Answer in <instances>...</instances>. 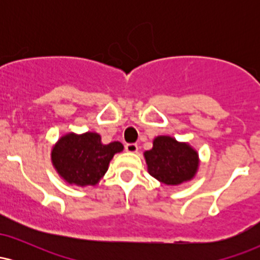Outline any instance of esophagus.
<instances>
[{
	"mask_svg": "<svg viewBox=\"0 0 260 260\" xmlns=\"http://www.w3.org/2000/svg\"><path fill=\"white\" fill-rule=\"evenodd\" d=\"M124 149L128 153H137L138 151V145L134 144V143H129V144L124 145Z\"/></svg>",
	"mask_w": 260,
	"mask_h": 260,
	"instance_id": "esophagus-1",
	"label": "esophagus"
}]
</instances>
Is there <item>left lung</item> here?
<instances>
[{
    "label": "left lung",
    "instance_id": "1",
    "mask_svg": "<svg viewBox=\"0 0 260 260\" xmlns=\"http://www.w3.org/2000/svg\"><path fill=\"white\" fill-rule=\"evenodd\" d=\"M148 172L168 186H178L194 177L199 168V155L188 143L170 136H159L153 148L144 153Z\"/></svg>",
    "mask_w": 260,
    "mask_h": 260
}]
</instances>
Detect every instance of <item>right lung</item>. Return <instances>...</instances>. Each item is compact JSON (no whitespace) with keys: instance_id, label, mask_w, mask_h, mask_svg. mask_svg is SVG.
Returning <instances> with one entry per match:
<instances>
[{"instance_id":"obj_1","label":"right lung","mask_w":260,"mask_h":260,"mask_svg":"<svg viewBox=\"0 0 260 260\" xmlns=\"http://www.w3.org/2000/svg\"><path fill=\"white\" fill-rule=\"evenodd\" d=\"M122 150V143L103 144L98 133L71 132L62 136L52 147L51 161L57 174L68 184L95 186L106 174L113 155Z\"/></svg>"}]
</instances>
